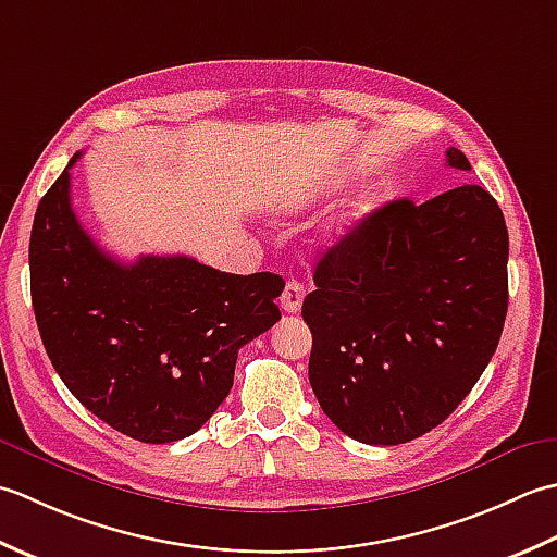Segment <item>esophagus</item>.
I'll list each match as a JSON object with an SVG mask.
<instances>
[{"label": "esophagus", "mask_w": 557, "mask_h": 557, "mask_svg": "<svg viewBox=\"0 0 557 557\" xmlns=\"http://www.w3.org/2000/svg\"><path fill=\"white\" fill-rule=\"evenodd\" d=\"M302 298H305V286L300 281H288L286 288L281 293V308L288 314L298 312L302 308Z\"/></svg>", "instance_id": "1"}]
</instances>
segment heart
Here are the masks:
<instances>
[{
	"instance_id": "obj_1",
	"label": "heart",
	"mask_w": 557,
	"mask_h": 557,
	"mask_svg": "<svg viewBox=\"0 0 557 557\" xmlns=\"http://www.w3.org/2000/svg\"><path fill=\"white\" fill-rule=\"evenodd\" d=\"M342 187H344L342 180H329V183H324L322 187L314 189V195H308V197H320L322 191H338ZM374 211H377V201H374L372 197H362V199L354 201V203H350V207L346 209V213L342 215V228H344V231L358 228V225L366 223Z\"/></svg>"
}]
</instances>
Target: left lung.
Returning a JSON list of instances; mask_svg holds the SVG:
<instances>
[{"label": "left lung", "instance_id": "left-lung-1", "mask_svg": "<svg viewBox=\"0 0 557 557\" xmlns=\"http://www.w3.org/2000/svg\"><path fill=\"white\" fill-rule=\"evenodd\" d=\"M447 163L471 170L459 149ZM507 257L505 215L479 185L384 203L329 247L302 302L310 384L329 421L382 447L445 421L500 342Z\"/></svg>", "mask_w": 557, "mask_h": 557}]
</instances>
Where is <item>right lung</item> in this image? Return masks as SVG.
Here are the masks:
<instances>
[{"instance_id": "add662e5", "label": "right lung", "mask_w": 557, "mask_h": 557, "mask_svg": "<svg viewBox=\"0 0 557 557\" xmlns=\"http://www.w3.org/2000/svg\"><path fill=\"white\" fill-rule=\"evenodd\" d=\"M33 219L30 300L42 346L78 401L146 445L183 440L233 387L237 350L281 320V276L197 259L103 252L72 209V165Z\"/></svg>"}]
</instances>
